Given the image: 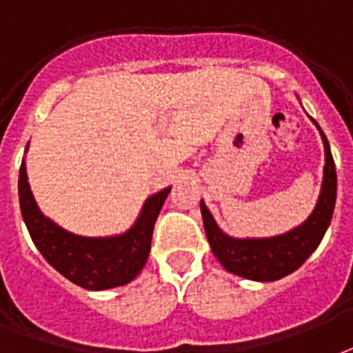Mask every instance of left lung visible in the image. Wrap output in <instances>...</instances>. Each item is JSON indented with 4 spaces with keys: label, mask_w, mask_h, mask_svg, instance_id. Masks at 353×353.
I'll return each instance as SVG.
<instances>
[{
    "label": "left lung",
    "mask_w": 353,
    "mask_h": 353,
    "mask_svg": "<svg viewBox=\"0 0 353 353\" xmlns=\"http://www.w3.org/2000/svg\"><path fill=\"white\" fill-rule=\"evenodd\" d=\"M318 125V123H316ZM320 129V127H318ZM323 148H325V166H323L322 192L318 198L312 215L288 234L268 239H234L224 236L213 221L208 208L200 202L203 216V228L216 260L224 270L234 275L252 279V281H276L281 276L296 271L322 241L330 226L336 200V170L331 155L330 142L320 129Z\"/></svg>",
    "instance_id": "1"
}]
</instances>
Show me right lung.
I'll return each instance as SVG.
<instances>
[{
    "label": "right lung",
    "mask_w": 353,
    "mask_h": 353,
    "mask_svg": "<svg viewBox=\"0 0 353 353\" xmlns=\"http://www.w3.org/2000/svg\"><path fill=\"white\" fill-rule=\"evenodd\" d=\"M168 192L170 187L148 198L137 224L123 236L80 237L59 228L39 211L23 161L18 177L20 210L35 247L54 270L85 290L123 286L142 271L150 256L153 226Z\"/></svg>",
    "instance_id": "add662e5"
}]
</instances>
